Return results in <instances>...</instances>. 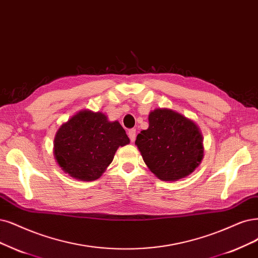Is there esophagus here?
<instances>
[{"label": "esophagus", "instance_id": "1", "mask_svg": "<svg viewBox=\"0 0 258 258\" xmlns=\"http://www.w3.org/2000/svg\"><path fill=\"white\" fill-rule=\"evenodd\" d=\"M127 135H128V137L131 139V141H135V139H136V130L135 128H131L128 131V133H127Z\"/></svg>", "mask_w": 258, "mask_h": 258}]
</instances>
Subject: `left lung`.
Masks as SVG:
<instances>
[{
    "mask_svg": "<svg viewBox=\"0 0 258 258\" xmlns=\"http://www.w3.org/2000/svg\"><path fill=\"white\" fill-rule=\"evenodd\" d=\"M149 122L135 144L151 172L161 180H177L194 172L203 158V139L197 124L160 108L149 114Z\"/></svg>",
    "mask_w": 258,
    "mask_h": 258,
    "instance_id": "8db88e82",
    "label": "left lung"
}]
</instances>
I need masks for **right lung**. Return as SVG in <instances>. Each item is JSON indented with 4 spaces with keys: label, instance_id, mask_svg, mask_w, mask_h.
Returning <instances> with one entry per match:
<instances>
[{
    "label": "right lung",
    "instance_id": "right-lung-1",
    "mask_svg": "<svg viewBox=\"0 0 258 258\" xmlns=\"http://www.w3.org/2000/svg\"><path fill=\"white\" fill-rule=\"evenodd\" d=\"M59 167L81 180L99 178L119 147L130 144L118 121L109 122L102 112L83 110L62 124L54 140Z\"/></svg>",
    "mask_w": 258,
    "mask_h": 258
}]
</instances>
